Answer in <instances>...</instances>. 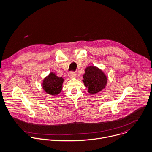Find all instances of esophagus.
Instances as JSON below:
<instances>
[{
	"label": "esophagus",
	"instance_id": "obj_1",
	"mask_svg": "<svg viewBox=\"0 0 152 152\" xmlns=\"http://www.w3.org/2000/svg\"><path fill=\"white\" fill-rule=\"evenodd\" d=\"M68 76H69V78H75L76 76H77V75H76V74H75V72H69V73L68 74Z\"/></svg>",
	"mask_w": 152,
	"mask_h": 152
}]
</instances>
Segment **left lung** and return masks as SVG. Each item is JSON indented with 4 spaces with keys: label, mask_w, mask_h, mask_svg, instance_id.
<instances>
[{
    "label": "left lung",
    "mask_w": 152,
    "mask_h": 152,
    "mask_svg": "<svg viewBox=\"0 0 152 152\" xmlns=\"http://www.w3.org/2000/svg\"><path fill=\"white\" fill-rule=\"evenodd\" d=\"M83 82L88 88L87 92L95 95L103 90L107 84V77L105 73L95 66H88L84 70Z\"/></svg>",
    "instance_id": "1"
}]
</instances>
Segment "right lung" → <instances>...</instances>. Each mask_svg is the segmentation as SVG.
<instances>
[{
  "mask_svg": "<svg viewBox=\"0 0 152 152\" xmlns=\"http://www.w3.org/2000/svg\"><path fill=\"white\" fill-rule=\"evenodd\" d=\"M64 81V79L62 77H58L54 72H51L44 78L42 83V88L47 94L56 96L61 92Z\"/></svg>",
  "mask_w": 152,
  "mask_h": 152,
  "instance_id": "1",
  "label": "right lung"
}]
</instances>
